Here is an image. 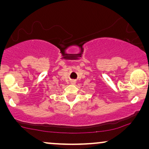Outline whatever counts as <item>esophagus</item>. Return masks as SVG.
<instances>
[{
	"label": "esophagus",
	"mask_w": 149,
	"mask_h": 149,
	"mask_svg": "<svg viewBox=\"0 0 149 149\" xmlns=\"http://www.w3.org/2000/svg\"><path fill=\"white\" fill-rule=\"evenodd\" d=\"M70 83L72 85H75L76 84V81H75L74 80H72V81H70Z\"/></svg>",
	"instance_id": "obj_1"
}]
</instances>
